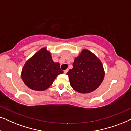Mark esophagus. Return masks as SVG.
<instances>
[{"label":"esophagus","instance_id":"esophagus-1","mask_svg":"<svg viewBox=\"0 0 131 131\" xmlns=\"http://www.w3.org/2000/svg\"><path fill=\"white\" fill-rule=\"evenodd\" d=\"M68 69H66V70L64 71V74H67V73L68 72Z\"/></svg>","mask_w":131,"mask_h":131}]
</instances>
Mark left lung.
I'll use <instances>...</instances> for the list:
<instances>
[{
    "instance_id": "obj_1",
    "label": "left lung",
    "mask_w": 131,
    "mask_h": 131,
    "mask_svg": "<svg viewBox=\"0 0 131 131\" xmlns=\"http://www.w3.org/2000/svg\"><path fill=\"white\" fill-rule=\"evenodd\" d=\"M72 66L67 74L71 87L79 93L93 92L103 81L105 72L102 63L89 50H83Z\"/></svg>"
}]
</instances>
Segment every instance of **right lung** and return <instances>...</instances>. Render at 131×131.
Wrapping results in <instances>:
<instances>
[{
	"label": "right lung",
	"instance_id": "obj_1",
	"mask_svg": "<svg viewBox=\"0 0 131 131\" xmlns=\"http://www.w3.org/2000/svg\"><path fill=\"white\" fill-rule=\"evenodd\" d=\"M63 73L59 63L54 62L46 48H42L27 61L22 69L23 81L28 88L41 91L49 88L56 78Z\"/></svg>",
	"mask_w": 131,
	"mask_h": 131
}]
</instances>
